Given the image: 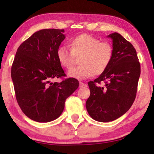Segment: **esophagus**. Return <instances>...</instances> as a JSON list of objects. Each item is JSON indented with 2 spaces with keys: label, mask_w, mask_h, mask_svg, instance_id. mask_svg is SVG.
<instances>
[{
  "label": "esophagus",
  "mask_w": 154,
  "mask_h": 154,
  "mask_svg": "<svg viewBox=\"0 0 154 154\" xmlns=\"http://www.w3.org/2000/svg\"><path fill=\"white\" fill-rule=\"evenodd\" d=\"M87 86V85H86L85 83H83V82H80L79 83V87L80 88H83V87H86Z\"/></svg>",
  "instance_id": "esophagus-1"
}]
</instances>
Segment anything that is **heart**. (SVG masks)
I'll return each instance as SVG.
<instances>
[{
	"instance_id": "b5f03b06",
	"label": "heart",
	"mask_w": 154,
	"mask_h": 154,
	"mask_svg": "<svg viewBox=\"0 0 154 154\" xmlns=\"http://www.w3.org/2000/svg\"><path fill=\"white\" fill-rule=\"evenodd\" d=\"M71 50L60 46L57 50L58 62L64 69L73 66L75 57L81 66L71 69L68 72L71 78L83 80L93 75L102 74L112 62L113 48L108 42H101L100 39L88 34L77 35L70 40Z\"/></svg>"
}]
</instances>
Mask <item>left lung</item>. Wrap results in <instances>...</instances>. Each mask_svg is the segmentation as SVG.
<instances>
[{
	"label": "left lung",
	"instance_id": "1",
	"mask_svg": "<svg viewBox=\"0 0 154 154\" xmlns=\"http://www.w3.org/2000/svg\"><path fill=\"white\" fill-rule=\"evenodd\" d=\"M112 40V62L102 74L88 83L90 95L86 109L90 117L106 123L119 119L127 112L135 100L140 64L136 50L119 33L109 34ZM101 82L105 87H100Z\"/></svg>",
	"mask_w": 154,
	"mask_h": 154
}]
</instances>
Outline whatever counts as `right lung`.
Instances as JSON below:
<instances>
[{
  "instance_id": "add662e5",
  "label": "right lung",
  "mask_w": 154,
  "mask_h": 154,
  "mask_svg": "<svg viewBox=\"0 0 154 154\" xmlns=\"http://www.w3.org/2000/svg\"><path fill=\"white\" fill-rule=\"evenodd\" d=\"M64 29H42L21 44L11 69L16 99L23 113L39 123L60 116L65 101L79 88L78 80L60 83L51 80L65 76L57 50L65 38Z\"/></svg>"
}]
</instances>
